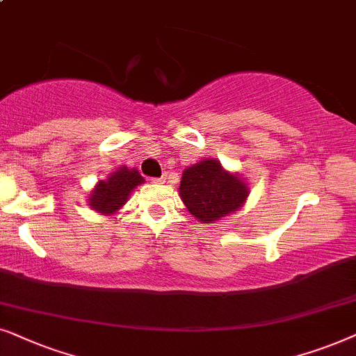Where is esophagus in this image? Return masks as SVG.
<instances>
[{
    "label": "esophagus",
    "mask_w": 356,
    "mask_h": 356,
    "mask_svg": "<svg viewBox=\"0 0 356 356\" xmlns=\"http://www.w3.org/2000/svg\"><path fill=\"white\" fill-rule=\"evenodd\" d=\"M165 181H168V177H165V175H163V177H159V179H154L156 184H164Z\"/></svg>",
    "instance_id": "34e87169"
}]
</instances>
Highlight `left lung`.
<instances>
[{
    "label": "left lung",
    "instance_id": "obj_1",
    "mask_svg": "<svg viewBox=\"0 0 356 356\" xmlns=\"http://www.w3.org/2000/svg\"><path fill=\"white\" fill-rule=\"evenodd\" d=\"M179 192L191 215L207 225L238 211L249 197L244 179L211 158L184 170Z\"/></svg>",
    "mask_w": 356,
    "mask_h": 356
}]
</instances>
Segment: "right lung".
Wrapping results in <instances>:
<instances>
[{
	"label": "right lung",
	"instance_id": "add662e5",
	"mask_svg": "<svg viewBox=\"0 0 356 356\" xmlns=\"http://www.w3.org/2000/svg\"><path fill=\"white\" fill-rule=\"evenodd\" d=\"M143 182L145 179L136 169H129L127 165L118 168L106 181H99L89 195V207L102 215H113L125 205L131 191Z\"/></svg>",
	"mask_w": 356,
	"mask_h": 356
}]
</instances>
